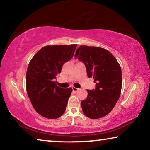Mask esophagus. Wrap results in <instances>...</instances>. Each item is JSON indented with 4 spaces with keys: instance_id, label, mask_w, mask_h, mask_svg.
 Returning <instances> with one entry per match:
<instances>
[{
    "instance_id": "1",
    "label": "esophagus",
    "mask_w": 150,
    "mask_h": 150,
    "mask_svg": "<svg viewBox=\"0 0 150 150\" xmlns=\"http://www.w3.org/2000/svg\"><path fill=\"white\" fill-rule=\"evenodd\" d=\"M72 89H73V92H77V91L79 90V88H76V87H72Z\"/></svg>"
}]
</instances>
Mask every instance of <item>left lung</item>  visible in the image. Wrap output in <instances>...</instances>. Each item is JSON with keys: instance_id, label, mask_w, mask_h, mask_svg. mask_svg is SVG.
<instances>
[{"instance_id": "left-lung-1", "label": "left lung", "mask_w": 150, "mask_h": 150, "mask_svg": "<svg viewBox=\"0 0 150 150\" xmlns=\"http://www.w3.org/2000/svg\"><path fill=\"white\" fill-rule=\"evenodd\" d=\"M75 57L85 65L88 77L96 83L93 90L81 101L83 113L88 118L97 119L111 112L120 97L122 89L121 67L113 55L105 49L80 45Z\"/></svg>"}]
</instances>
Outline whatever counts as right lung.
Listing matches in <instances>:
<instances>
[{
  "mask_svg": "<svg viewBox=\"0 0 150 150\" xmlns=\"http://www.w3.org/2000/svg\"><path fill=\"white\" fill-rule=\"evenodd\" d=\"M76 47L77 44L44 46L28 66V95L35 111L45 118L55 119L65 112L72 88L58 87L54 79L73 57Z\"/></svg>",
  "mask_w": 150,
  "mask_h": 150,
  "instance_id": "obj_1",
  "label": "right lung"
}]
</instances>
